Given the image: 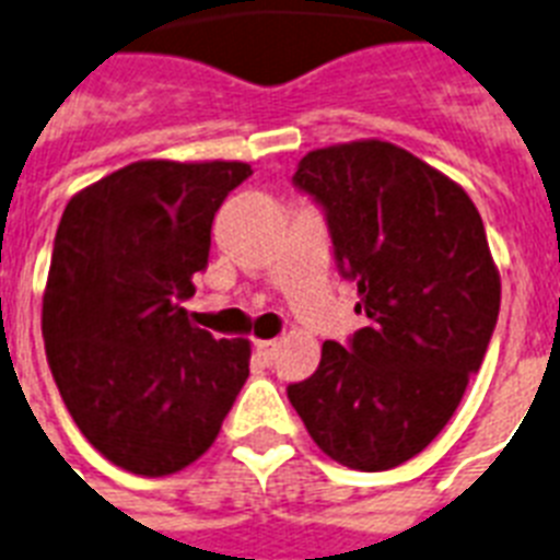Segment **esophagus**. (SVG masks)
Masks as SVG:
<instances>
[{"label": "esophagus", "instance_id": "esophagus-1", "mask_svg": "<svg viewBox=\"0 0 560 560\" xmlns=\"http://www.w3.org/2000/svg\"><path fill=\"white\" fill-rule=\"evenodd\" d=\"M254 352H257V358H260L266 366H271L277 358V340H257V343H254Z\"/></svg>", "mask_w": 560, "mask_h": 560}]
</instances>
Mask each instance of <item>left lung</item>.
Wrapping results in <instances>:
<instances>
[{
	"label": "left lung",
	"mask_w": 560,
	"mask_h": 560,
	"mask_svg": "<svg viewBox=\"0 0 560 560\" xmlns=\"http://www.w3.org/2000/svg\"><path fill=\"white\" fill-rule=\"evenodd\" d=\"M294 188L320 206L369 326L323 343L289 400L337 464L383 472L435 441L483 363L501 280L475 202L392 142L312 151Z\"/></svg>",
	"instance_id": "1"
}]
</instances>
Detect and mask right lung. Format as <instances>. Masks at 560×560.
Here are the masks:
<instances>
[{
  "instance_id": "right-lung-1",
  "label": "right lung",
  "mask_w": 560,
  "mask_h": 560,
  "mask_svg": "<svg viewBox=\"0 0 560 560\" xmlns=\"http://www.w3.org/2000/svg\"><path fill=\"white\" fill-rule=\"evenodd\" d=\"M246 163L125 165L62 211L42 337L73 423L133 475L179 472L214 443L248 377V340H214L183 300Z\"/></svg>"
}]
</instances>
